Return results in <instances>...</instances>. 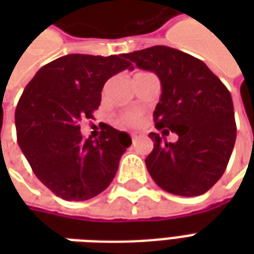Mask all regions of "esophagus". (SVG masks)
Returning <instances> with one entry per match:
<instances>
[{
    "mask_svg": "<svg viewBox=\"0 0 254 254\" xmlns=\"http://www.w3.org/2000/svg\"><path fill=\"white\" fill-rule=\"evenodd\" d=\"M130 137H132V140L134 141V140L137 138V134H136V133H130Z\"/></svg>",
    "mask_w": 254,
    "mask_h": 254,
    "instance_id": "esophagus-1",
    "label": "esophagus"
}]
</instances>
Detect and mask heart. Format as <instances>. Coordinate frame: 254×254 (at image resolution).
<instances>
[{"mask_svg": "<svg viewBox=\"0 0 254 254\" xmlns=\"http://www.w3.org/2000/svg\"><path fill=\"white\" fill-rule=\"evenodd\" d=\"M140 113L137 111H125L117 118V125L121 127H133L140 124Z\"/></svg>", "mask_w": 254, "mask_h": 254, "instance_id": "obj_1", "label": "heart"}]
</instances>
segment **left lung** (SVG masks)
<instances>
[{
	"instance_id": "left-lung-1",
	"label": "left lung",
	"mask_w": 254,
	"mask_h": 254,
	"mask_svg": "<svg viewBox=\"0 0 254 254\" xmlns=\"http://www.w3.org/2000/svg\"><path fill=\"white\" fill-rule=\"evenodd\" d=\"M124 57L160 80L155 127L178 134L167 143L149 133L154 149L145 166L158 187L178 196H200L223 176L237 136L229 89L205 64L167 46H152Z\"/></svg>"
}]
</instances>
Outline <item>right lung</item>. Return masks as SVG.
Segmentation results:
<instances>
[{
  "label": "right lung",
  "mask_w": 254,
  "mask_h": 254,
  "mask_svg": "<svg viewBox=\"0 0 254 254\" xmlns=\"http://www.w3.org/2000/svg\"><path fill=\"white\" fill-rule=\"evenodd\" d=\"M127 67L124 54H67L42 66L24 88L14 113L17 143L38 180L64 200L102 193L132 144L110 125L96 140L83 138L78 125L99 107L106 81Z\"/></svg>",
  "instance_id": "right-lung-1"
}]
</instances>
